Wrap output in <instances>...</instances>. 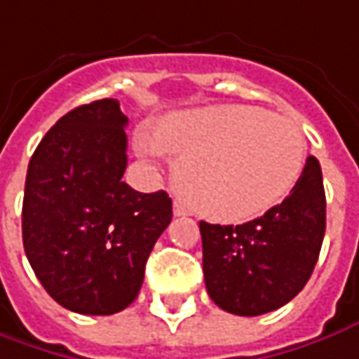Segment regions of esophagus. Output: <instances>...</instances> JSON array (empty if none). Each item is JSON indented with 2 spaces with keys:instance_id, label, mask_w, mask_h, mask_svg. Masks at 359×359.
Wrapping results in <instances>:
<instances>
[{
  "instance_id": "obj_1",
  "label": "esophagus",
  "mask_w": 359,
  "mask_h": 359,
  "mask_svg": "<svg viewBox=\"0 0 359 359\" xmlns=\"http://www.w3.org/2000/svg\"><path fill=\"white\" fill-rule=\"evenodd\" d=\"M172 214H175V216H187V214H189V210H187V206H184L182 202H179V200H177V202L172 204Z\"/></svg>"
}]
</instances>
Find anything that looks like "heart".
Instances as JSON below:
<instances>
[{"instance_id": "b5f03b06", "label": "heart", "mask_w": 359, "mask_h": 359, "mask_svg": "<svg viewBox=\"0 0 359 359\" xmlns=\"http://www.w3.org/2000/svg\"><path fill=\"white\" fill-rule=\"evenodd\" d=\"M139 155L179 153L177 180L192 208L241 222L279 204L301 177L306 141L292 119L251 106H214L172 114L157 137L141 131Z\"/></svg>"}]
</instances>
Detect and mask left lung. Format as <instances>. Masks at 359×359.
I'll list each match as a JSON object with an SVG mask.
<instances>
[{
  "label": "left lung",
  "mask_w": 359,
  "mask_h": 359,
  "mask_svg": "<svg viewBox=\"0 0 359 359\" xmlns=\"http://www.w3.org/2000/svg\"><path fill=\"white\" fill-rule=\"evenodd\" d=\"M326 230L323 170L309 157L281 204L240 226L200 222L202 271L222 311L259 316L281 309L311 279Z\"/></svg>",
  "instance_id": "left-lung-1"
}]
</instances>
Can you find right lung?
<instances>
[{"label": "right lung", "mask_w": 359, "mask_h": 359, "mask_svg": "<svg viewBox=\"0 0 359 359\" xmlns=\"http://www.w3.org/2000/svg\"><path fill=\"white\" fill-rule=\"evenodd\" d=\"M126 126L118 100L78 106L46 131L29 161L23 248L45 291L72 313L128 309L172 220L165 190L143 194L121 180Z\"/></svg>", "instance_id": "1"}]
</instances>
